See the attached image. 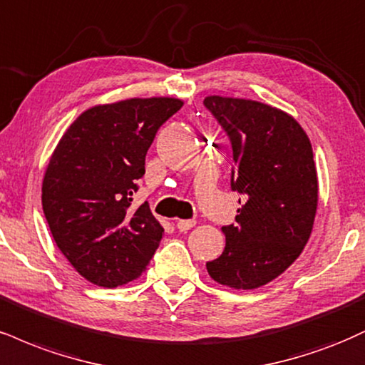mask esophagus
<instances>
[{"mask_svg": "<svg viewBox=\"0 0 365 365\" xmlns=\"http://www.w3.org/2000/svg\"><path fill=\"white\" fill-rule=\"evenodd\" d=\"M194 226H195L194 219H180V221H177V227L180 231H188Z\"/></svg>", "mask_w": 365, "mask_h": 365, "instance_id": "34e87169", "label": "esophagus"}]
</instances>
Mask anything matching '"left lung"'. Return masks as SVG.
Segmentation results:
<instances>
[{
	"instance_id": "obj_1",
	"label": "left lung",
	"mask_w": 365,
	"mask_h": 365,
	"mask_svg": "<svg viewBox=\"0 0 365 365\" xmlns=\"http://www.w3.org/2000/svg\"><path fill=\"white\" fill-rule=\"evenodd\" d=\"M204 105L230 135L231 188L243 194L225 252L205 263L217 284L257 289L296 262L313 231L318 175L313 148L292 115L257 100L209 95ZM241 204V200H240Z\"/></svg>"
}]
</instances>
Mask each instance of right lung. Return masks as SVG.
Returning a JSON list of instances; mask_svg holds the SVG:
<instances>
[{"instance_id": "1", "label": "right lung", "mask_w": 365, "mask_h": 365, "mask_svg": "<svg viewBox=\"0 0 365 365\" xmlns=\"http://www.w3.org/2000/svg\"><path fill=\"white\" fill-rule=\"evenodd\" d=\"M180 98L153 96L95 105L66 129L42 180V209L57 248L100 287L138 279L163 226L148 202L133 207L146 153Z\"/></svg>"}]
</instances>
